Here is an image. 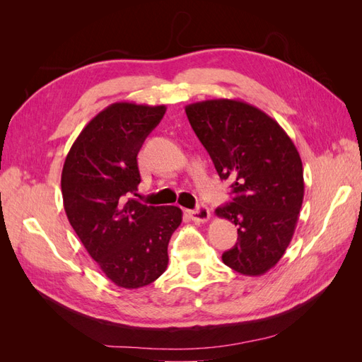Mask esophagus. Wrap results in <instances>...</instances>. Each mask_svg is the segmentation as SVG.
Returning <instances> with one entry per match:
<instances>
[{
    "instance_id": "esophagus-1",
    "label": "esophagus",
    "mask_w": 362,
    "mask_h": 362,
    "mask_svg": "<svg viewBox=\"0 0 362 362\" xmlns=\"http://www.w3.org/2000/svg\"><path fill=\"white\" fill-rule=\"evenodd\" d=\"M187 213H189L190 218H192L194 223H204L206 221H210V217H211L210 210H208V208L204 204L196 206L194 210H189Z\"/></svg>"
}]
</instances>
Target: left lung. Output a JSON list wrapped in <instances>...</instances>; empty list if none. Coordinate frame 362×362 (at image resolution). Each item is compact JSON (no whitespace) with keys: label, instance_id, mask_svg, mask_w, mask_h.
<instances>
[{"label":"left lung","instance_id":"obj_1","mask_svg":"<svg viewBox=\"0 0 362 362\" xmlns=\"http://www.w3.org/2000/svg\"><path fill=\"white\" fill-rule=\"evenodd\" d=\"M185 115L233 202L216 214L235 223L238 242L223 252L228 267L264 275L286 254L303 202V168L286 131L259 108L238 100L189 104Z\"/></svg>","mask_w":362,"mask_h":362}]
</instances>
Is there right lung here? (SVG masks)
Segmentation results:
<instances>
[{"instance_id":"obj_1","label":"right lung","mask_w":362,"mask_h":362,"mask_svg":"<svg viewBox=\"0 0 362 362\" xmlns=\"http://www.w3.org/2000/svg\"><path fill=\"white\" fill-rule=\"evenodd\" d=\"M164 105L115 103L87 124L62 170L68 221L115 286H149L168 269V245L182 222L178 206L128 199L140 184L137 154Z\"/></svg>"}]
</instances>
